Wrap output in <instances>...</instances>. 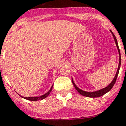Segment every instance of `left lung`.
Instances as JSON below:
<instances>
[{
  "instance_id": "left-lung-1",
  "label": "left lung",
  "mask_w": 126,
  "mask_h": 126,
  "mask_svg": "<svg viewBox=\"0 0 126 126\" xmlns=\"http://www.w3.org/2000/svg\"><path fill=\"white\" fill-rule=\"evenodd\" d=\"M110 32H111V33H112V35H113V39H114L115 42L116 46H117V47L118 51H119V66H118V69H117V73H116V74H115V77L113 78V80L111 81V82L110 83L109 86H107V87H105V88H103V89H100V90L97 91H94V92H87V91H84L81 90L80 89L78 88V87H77V86L75 84V83H74L73 79H72V83H73V84H74V87H75V88L76 89V90L79 92V93H80L81 95H82V96H86V97H89V98H97V97H100V96H103V95H104L105 94H106L109 91H110L111 89V88L113 87V86H114L116 80H117V78L118 74H119V69H120V67H121V52H120V49H119V46H118L117 40V39H116L115 36V35L113 34V32H112L111 30H110Z\"/></svg>"
}]
</instances>
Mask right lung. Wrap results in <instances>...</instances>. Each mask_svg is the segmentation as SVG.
I'll list each match as a JSON object with an SVG mask.
<instances>
[{
	"label": "right lung",
	"mask_w": 126,
	"mask_h": 126,
	"mask_svg": "<svg viewBox=\"0 0 126 126\" xmlns=\"http://www.w3.org/2000/svg\"><path fill=\"white\" fill-rule=\"evenodd\" d=\"M52 87H53V86H52V87H51V88L50 89V90L47 93H46L44 94V95H42V96H39V97H23V96H21L22 98H25V99H28V100H30V101H38V100H41V99H44V98H46V97H47V96H49V94H50V93L51 92V91H52Z\"/></svg>",
	"instance_id": "1"
}]
</instances>
